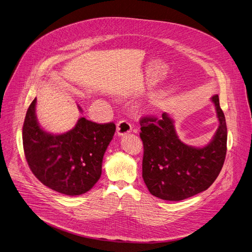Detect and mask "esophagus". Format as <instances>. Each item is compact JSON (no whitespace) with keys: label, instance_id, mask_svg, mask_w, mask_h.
Segmentation results:
<instances>
[{"label":"esophagus","instance_id":"obj_1","mask_svg":"<svg viewBox=\"0 0 252 252\" xmlns=\"http://www.w3.org/2000/svg\"><path fill=\"white\" fill-rule=\"evenodd\" d=\"M130 130H131V125L128 122L123 120L118 123L117 131H118L119 135H124L127 132H130Z\"/></svg>","mask_w":252,"mask_h":252}]
</instances>
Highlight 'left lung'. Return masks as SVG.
<instances>
[{"mask_svg": "<svg viewBox=\"0 0 252 252\" xmlns=\"http://www.w3.org/2000/svg\"><path fill=\"white\" fill-rule=\"evenodd\" d=\"M211 99L219 127L210 144L203 148L181 142L174 121L166 112L159 119H141L143 179L152 195L163 200L181 201L207 190L218 177L226 156L227 126L218 95Z\"/></svg>", "mask_w": 252, "mask_h": 252, "instance_id": "8db88e82", "label": "left lung"}]
</instances>
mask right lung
I'll list each match as a JSON object with an SVG mask.
<instances>
[{"label":"right lung","instance_id":"1","mask_svg":"<svg viewBox=\"0 0 252 252\" xmlns=\"http://www.w3.org/2000/svg\"><path fill=\"white\" fill-rule=\"evenodd\" d=\"M35 107L36 98L23 125V148L30 170L43 185L56 192L69 196L86 193L101 176L103 155L116 125L81 118L69 131L51 134L40 127Z\"/></svg>","mask_w":252,"mask_h":252}]
</instances>
